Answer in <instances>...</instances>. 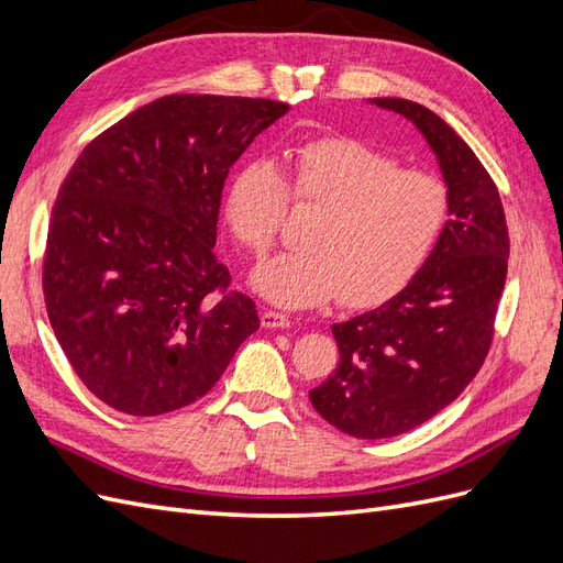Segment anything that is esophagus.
Segmentation results:
<instances>
[{"label":"esophagus","mask_w":563,"mask_h":563,"mask_svg":"<svg viewBox=\"0 0 563 563\" xmlns=\"http://www.w3.org/2000/svg\"><path fill=\"white\" fill-rule=\"evenodd\" d=\"M261 323L265 329H288L291 327V319H288L286 314L282 312H272V310H265L261 314Z\"/></svg>","instance_id":"1"}]
</instances>
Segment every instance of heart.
I'll return each instance as SVG.
<instances>
[{
	"mask_svg": "<svg viewBox=\"0 0 563 563\" xmlns=\"http://www.w3.org/2000/svg\"><path fill=\"white\" fill-rule=\"evenodd\" d=\"M319 213L300 251H286L251 272L267 302L308 310L343 296L350 308H373L401 294L428 265L451 213L446 183L404 172L397 157L356 139L302 145L286 172L265 157L244 162L223 197L234 242L263 255L277 240L288 209Z\"/></svg>",
	"mask_w": 563,
	"mask_h": 563,
	"instance_id": "obj_1",
	"label": "heart"
}]
</instances>
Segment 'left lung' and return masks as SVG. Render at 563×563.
I'll list each match as a JSON object with an SVG mask.
<instances>
[{"label": "left lung", "mask_w": 563, "mask_h": 563, "mask_svg": "<svg viewBox=\"0 0 563 563\" xmlns=\"http://www.w3.org/2000/svg\"><path fill=\"white\" fill-rule=\"evenodd\" d=\"M408 119L434 152L451 195L428 265L380 308L333 323L340 364L310 389L317 413L356 439L418 428L479 373L507 277L509 236L496 183L470 145L413 100L371 98Z\"/></svg>", "instance_id": "left-lung-1"}]
</instances>
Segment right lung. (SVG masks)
<instances>
[{
  "label": "right lung",
  "instance_id": "right-lung-1",
  "mask_svg": "<svg viewBox=\"0 0 563 563\" xmlns=\"http://www.w3.org/2000/svg\"><path fill=\"white\" fill-rule=\"evenodd\" d=\"M288 112L265 98L176 93L84 147L51 211V329L93 395L129 416L197 401L258 331L216 261L230 166Z\"/></svg>",
  "mask_w": 563,
  "mask_h": 563
}]
</instances>
